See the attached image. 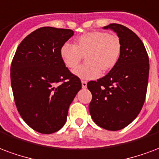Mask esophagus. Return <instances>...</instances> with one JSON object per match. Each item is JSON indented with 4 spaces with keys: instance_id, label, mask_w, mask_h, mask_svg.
<instances>
[{
    "instance_id": "obj_1",
    "label": "esophagus",
    "mask_w": 159,
    "mask_h": 159,
    "mask_svg": "<svg viewBox=\"0 0 159 159\" xmlns=\"http://www.w3.org/2000/svg\"><path fill=\"white\" fill-rule=\"evenodd\" d=\"M87 84H88V83L86 81H82V87H83V89L87 88Z\"/></svg>"
}]
</instances>
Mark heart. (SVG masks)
Wrapping results in <instances>:
<instances>
[{
  "label": "heart",
  "mask_w": 159,
  "mask_h": 159,
  "mask_svg": "<svg viewBox=\"0 0 159 159\" xmlns=\"http://www.w3.org/2000/svg\"><path fill=\"white\" fill-rule=\"evenodd\" d=\"M120 38L106 32H91L81 35L75 43H65L60 50L64 64L70 69L76 67L83 57L86 64L78 66L73 74L80 79L93 80L106 73L118 64L121 56Z\"/></svg>",
  "instance_id": "heart-1"
}]
</instances>
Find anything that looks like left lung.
Returning a JSON list of instances; mask_svg holds the SVG:
<instances>
[{
  "label": "left lung",
  "mask_w": 159,
  "mask_h": 159,
  "mask_svg": "<svg viewBox=\"0 0 159 159\" xmlns=\"http://www.w3.org/2000/svg\"><path fill=\"white\" fill-rule=\"evenodd\" d=\"M109 29L121 41V56L106 76L88 83L93 96L89 111L98 126L119 130L133 121L145 102L149 59L144 44L133 31L117 23L103 27Z\"/></svg>",
  "instance_id": "left-lung-1"
}]
</instances>
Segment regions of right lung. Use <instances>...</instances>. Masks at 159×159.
Listing matches in <instances>:
<instances>
[{"label":"right lung","mask_w":159,"mask_h":159,"mask_svg":"<svg viewBox=\"0 0 159 159\" xmlns=\"http://www.w3.org/2000/svg\"><path fill=\"white\" fill-rule=\"evenodd\" d=\"M74 32L43 27L17 47L11 66V84L20 116L34 130L51 134L63 127L69 106L82 89L60 56Z\"/></svg>","instance_id":"obj_1"}]
</instances>
